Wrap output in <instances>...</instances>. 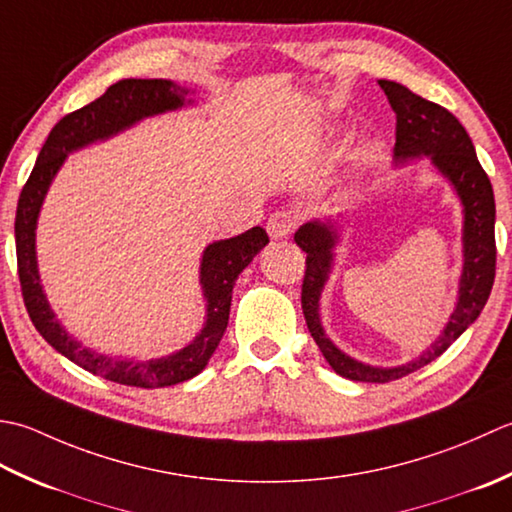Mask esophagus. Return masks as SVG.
<instances>
[{"instance_id":"obj_1","label":"esophagus","mask_w":512,"mask_h":512,"mask_svg":"<svg viewBox=\"0 0 512 512\" xmlns=\"http://www.w3.org/2000/svg\"><path fill=\"white\" fill-rule=\"evenodd\" d=\"M298 214L291 210H280L269 216L267 221V232L271 238H287L296 229Z\"/></svg>"}]
</instances>
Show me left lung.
<instances>
[{
    "label": "left lung",
    "instance_id": "left-lung-1",
    "mask_svg": "<svg viewBox=\"0 0 512 512\" xmlns=\"http://www.w3.org/2000/svg\"><path fill=\"white\" fill-rule=\"evenodd\" d=\"M395 112V159L429 156L431 163L453 185L464 207V267L460 278V296L444 331L429 349L402 367H371L349 358L333 344L320 325V294L333 267V247L338 243V225L333 221H309L294 234L296 245L307 254L305 280H302V314H305L311 338L316 340L329 367L353 382L384 384L400 380L424 364L440 358L462 333L482 314L490 289L495 283V196L488 174L477 161L473 141L446 108L426 101L402 86L380 79Z\"/></svg>",
    "mask_w": 512,
    "mask_h": 512
}]
</instances>
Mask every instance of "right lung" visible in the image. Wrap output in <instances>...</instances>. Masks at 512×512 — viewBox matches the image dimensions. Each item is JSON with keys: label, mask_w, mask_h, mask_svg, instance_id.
<instances>
[{"label": "right lung", "mask_w": 512, "mask_h": 512, "mask_svg": "<svg viewBox=\"0 0 512 512\" xmlns=\"http://www.w3.org/2000/svg\"><path fill=\"white\" fill-rule=\"evenodd\" d=\"M187 95H190V90L176 86L174 81L168 79H123L114 83L99 99L66 114L50 130L17 203V271L19 283H22L24 305L35 329L61 356H66L90 373L101 375L110 382L128 384V387H172V384L190 380L205 369V364L210 362L227 329L236 278L252 263L260 249L269 243L267 232L263 227H252L241 236L216 241L205 247L201 260V287L207 300V318L201 333L187 347L168 358L141 362L110 358L106 353L81 347V342H77L59 325L39 280L35 252L37 218L48 187L70 152L95 141L110 139L145 117L179 110L185 103H192L187 101Z\"/></svg>", "instance_id": "right-lung-1"}]
</instances>
